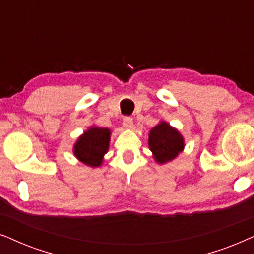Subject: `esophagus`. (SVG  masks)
Listing matches in <instances>:
<instances>
[{
    "label": "esophagus",
    "instance_id": "1",
    "mask_svg": "<svg viewBox=\"0 0 254 254\" xmlns=\"http://www.w3.org/2000/svg\"><path fill=\"white\" fill-rule=\"evenodd\" d=\"M123 125H124V127H127V129H131V127H133L132 117H130V116L124 117L123 118Z\"/></svg>",
    "mask_w": 254,
    "mask_h": 254
}]
</instances>
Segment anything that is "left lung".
Listing matches in <instances>:
<instances>
[{
    "instance_id": "8db88e82",
    "label": "left lung",
    "mask_w": 254,
    "mask_h": 254,
    "mask_svg": "<svg viewBox=\"0 0 254 254\" xmlns=\"http://www.w3.org/2000/svg\"><path fill=\"white\" fill-rule=\"evenodd\" d=\"M148 145L155 160L160 164L173 160L184 148V139L170 124L161 122L148 134Z\"/></svg>"
}]
</instances>
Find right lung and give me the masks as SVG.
I'll return each mask as SVG.
<instances>
[{
	"instance_id": "add662e5",
	"label": "right lung",
	"mask_w": 254,
	"mask_h": 254,
	"mask_svg": "<svg viewBox=\"0 0 254 254\" xmlns=\"http://www.w3.org/2000/svg\"><path fill=\"white\" fill-rule=\"evenodd\" d=\"M110 131L103 127H90L79 138L74 146V154L88 166L96 167L102 162L109 147Z\"/></svg>"
}]
</instances>
